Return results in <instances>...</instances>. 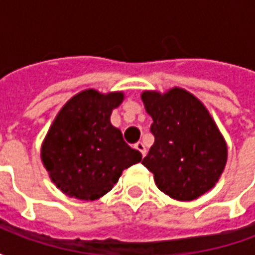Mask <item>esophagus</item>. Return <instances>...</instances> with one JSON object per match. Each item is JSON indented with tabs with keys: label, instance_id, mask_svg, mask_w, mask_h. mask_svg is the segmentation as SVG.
<instances>
[{
	"label": "esophagus",
	"instance_id": "obj_1",
	"mask_svg": "<svg viewBox=\"0 0 255 255\" xmlns=\"http://www.w3.org/2000/svg\"><path fill=\"white\" fill-rule=\"evenodd\" d=\"M135 149L139 150L140 154L143 155V157L146 155V147H144V144L142 143V142H136V143H135Z\"/></svg>",
	"mask_w": 255,
	"mask_h": 255
}]
</instances>
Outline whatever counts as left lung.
Here are the masks:
<instances>
[{
	"instance_id": "left-lung-1",
	"label": "left lung",
	"mask_w": 255,
	"mask_h": 255,
	"mask_svg": "<svg viewBox=\"0 0 255 255\" xmlns=\"http://www.w3.org/2000/svg\"><path fill=\"white\" fill-rule=\"evenodd\" d=\"M140 98L154 135L142 164L157 187L176 201H192L212 190L224 171L228 147L206 106L180 87L146 90Z\"/></svg>"
}]
</instances>
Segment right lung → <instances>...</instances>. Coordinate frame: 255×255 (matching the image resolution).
I'll use <instances>...</instances> for the list:
<instances>
[{
    "instance_id": "add662e5",
    "label": "right lung",
    "mask_w": 255,
    "mask_h": 255,
    "mask_svg": "<svg viewBox=\"0 0 255 255\" xmlns=\"http://www.w3.org/2000/svg\"><path fill=\"white\" fill-rule=\"evenodd\" d=\"M123 91L102 94L87 89L60 109L43 139L41 160L58 190L71 198L94 201L119 182L124 169L142 160L129 147L111 115Z\"/></svg>"
}]
</instances>
